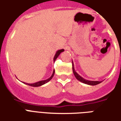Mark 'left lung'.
Listing matches in <instances>:
<instances>
[{
	"instance_id": "obj_1",
	"label": "left lung",
	"mask_w": 121,
	"mask_h": 121,
	"mask_svg": "<svg viewBox=\"0 0 121 121\" xmlns=\"http://www.w3.org/2000/svg\"><path fill=\"white\" fill-rule=\"evenodd\" d=\"M72 63H73V74H74V75H75V77H76V78H77L78 81H81V82H82V83L88 84V85H92V86L97 85V84H98L102 82L101 81H88V80H86V79H84L83 77H82L81 76H80L75 71V68H74V65H73V61H72Z\"/></svg>"
}]
</instances>
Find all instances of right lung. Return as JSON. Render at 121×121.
Listing matches in <instances>:
<instances>
[{
  "label": "right lung",
  "mask_w": 121,
  "mask_h": 121,
  "mask_svg": "<svg viewBox=\"0 0 121 121\" xmlns=\"http://www.w3.org/2000/svg\"><path fill=\"white\" fill-rule=\"evenodd\" d=\"M63 51H64V50H63V49H61V50H58V51L56 52V54H55V56H54V61H56V59H57V58H58V56H60V54L61 52H63ZM54 73H55V70H54V71H53V73H52V75H51V77H50V78H48V79H46V80L38 81V82H37L32 83V84H29V83H25V82H23L24 84H27V85H29V86H33V87L40 86H42V85H43V84H46V83H47L48 82H49V81H50V80H51V79L52 78V77H54Z\"/></svg>",
  "instance_id": "add662e5"
}]
</instances>
